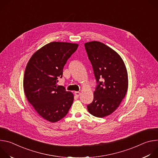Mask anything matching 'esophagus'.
<instances>
[{
	"instance_id": "34e87169",
	"label": "esophagus",
	"mask_w": 158,
	"mask_h": 158,
	"mask_svg": "<svg viewBox=\"0 0 158 158\" xmlns=\"http://www.w3.org/2000/svg\"><path fill=\"white\" fill-rule=\"evenodd\" d=\"M81 93L80 92L76 91V92L74 93V95H75L76 97H79V96H81Z\"/></svg>"
}]
</instances>
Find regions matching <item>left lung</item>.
I'll list each match as a JSON object with an SVG mask.
<instances>
[{
	"label": "left lung",
	"mask_w": 158,
	"mask_h": 158,
	"mask_svg": "<svg viewBox=\"0 0 158 158\" xmlns=\"http://www.w3.org/2000/svg\"><path fill=\"white\" fill-rule=\"evenodd\" d=\"M84 46L98 82L87 110L94 116L104 118L118 109L126 94L127 69L121 56L104 44L91 41L85 43Z\"/></svg>",
	"instance_id": "8db88e82"
}]
</instances>
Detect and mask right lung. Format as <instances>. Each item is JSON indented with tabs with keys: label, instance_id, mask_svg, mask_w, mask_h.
Listing matches in <instances>:
<instances>
[{
	"label": "right lung",
	"instance_id": "add662e5",
	"mask_svg": "<svg viewBox=\"0 0 158 158\" xmlns=\"http://www.w3.org/2000/svg\"><path fill=\"white\" fill-rule=\"evenodd\" d=\"M78 46L50 42L37 50L26 65L23 81L26 96L38 114L51 123L62 119L73 104L74 94L56 83L62 77L67 59Z\"/></svg>",
	"mask_w": 158,
	"mask_h": 158
}]
</instances>
